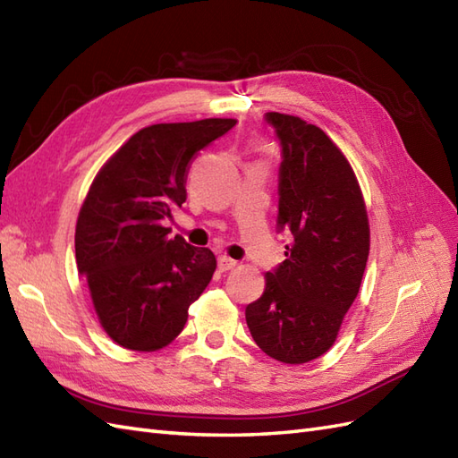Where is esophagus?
<instances>
[{"label":"esophagus","instance_id":"obj_1","mask_svg":"<svg viewBox=\"0 0 458 458\" xmlns=\"http://www.w3.org/2000/svg\"><path fill=\"white\" fill-rule=\"evenodd\" d=\"M238 263L233 261V259H230V257H226V255H220L218 257V268L220 271H232L233 267H236Z\"/></svg>","mask_w":458,"mask_h":458}]
</instances>
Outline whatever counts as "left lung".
Here are the masks:
<instances>
[{"mask_svg": "<svg viewBox=\"0 0 458 458\" xmlns=\"http://www.w3.org/2000/svg\"><path fill=\"white\" fill-rule=\"evenodd\" d=\"M265 122L283 148L276 228L290 243L245 321L267 356L306 363L335 344L358 296L369 255L368 213L354 172L325 131L278 112H267Z\"/></svg>", "mask_w": 458, "mask_h": 458, "instance_id": "1", "label": "left lung"}]
</instances>
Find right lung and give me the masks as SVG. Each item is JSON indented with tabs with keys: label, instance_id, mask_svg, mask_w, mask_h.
<instances>
[{
	"label": "right lung",
	"instance_id": "add662e5",
	"mask_svg": "<svg viewBox=\"0 0 458 458\" xmlns=\"http://www.w3.org/2000/svg\"><path fill=\"white\" fill-rule=\"evenodd\" d=\"M233 125L210 117L145 127L92 182L77 218V268L102 329L120 346L152 352L170 344L213 278L215 253L172 238L166 222L185 203L193 157Z\"/></svg>",
	"mask_w": 458,
	"mask_h": 458
}]
</instances>
